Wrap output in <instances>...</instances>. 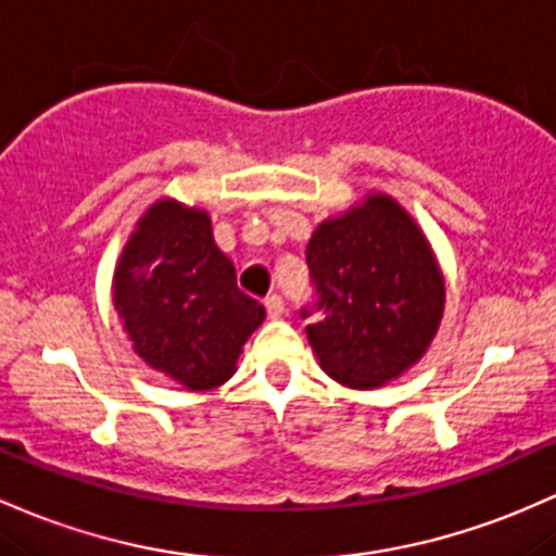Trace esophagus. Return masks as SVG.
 Wrapping results in <instances>:
<instances>
[{
	"instance_id": "esophagus-1",
	"label": "esophagus",
	"mask_w": 556,
	"mask_h": 556,
	"mask_svg": "<svg viewBox=\"0 0 556 556\" xmlns=\"http://www.w3.org/2000/svg\"><path fill=\"white\" fill-rule=\"evenodd\" d=\"M266 311L271 319H279V316L285 314V301L279 295H268L266 298Z\"/></svg>"
}]
</instances>
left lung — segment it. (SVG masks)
Here are the masks:
<instances>
[{
    "label": "left lung",
    "mask_w": 556,
    "mask_h": 556,
    "mask_svg": "<svg viewBox=\"0 0 556 556\" xmlns=\"http://www.w3.org/2000/svg\"><path fill=\"white\" fill-rule=\"evenodd\" d=\"M306 261L321 311L306 334L334 382L382 388L425 356L446 308V277L399 200L367 192L325 218L311 235Z\"/></svg>",
    "instance_id": "obj_1"
}]
</instances>
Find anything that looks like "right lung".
<instances>
[{"label":"right lung","instance_id":"add662e5","mask_svg":"<svg viewBox=\"0 0 556 556\" xmlns=\"http://www.w3.org/2000/svg\"><path fill=\"white\" fill-rule=\"evenodd\" d=\"M113 306L134 353L185 390L237 371L266 308L237 288L208 211L161 198L134 224L113 271Z\"/></svg>","mask_w":556,"mask_h":556}]
</instances>
